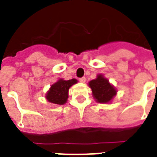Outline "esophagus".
<instances>
[{
	"instance_id": "1",
	"label": "esophagus",
	"mask_w": 157,
	"mask_h": 157,
	"mask_svg": "<svg viewBox=\"0 0 157 157\" xmlns=\"http://www.w3.org/2000/svg\"><path fill=\"white\" fill-rule=\"evenodd\" d=\"M79 81L81 82H86V78L85 77H82V78H79Z\"/></svg>"
}]
</instances>
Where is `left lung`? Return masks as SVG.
Wrapping results in <instances>:
<instances>
[{"label": "left lung", "instance_id": "left-lung-1", "mask_svg": "<svg viewBox=\"0 0 157 157\" xmlns=\"http://www.w3.org/2000/svg\"><path fill=\"white\" fill-rule=\"evenodd\" d=\"M89 87L92 88V96L99 103H108L116 95V90L103 75H98L96 79L90 81Z\"/></svg>", "mask_w": 157, "mask_h": 157}]
</instances>
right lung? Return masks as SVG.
Wrapping results in <instances>:
<instances>
[{
	"label": "right lung",
	"mask_w": 157,
	"mask_h": 157,
	"mask_svg": "<svg viewBox=\"0 0 157 157\" xmlns=\"http://www.w3.org/2000/svg\"><path fill=\"white\" fill-rule=\"evenodd\" d=\"M77 79L75 78L70 80L59 79L50 87L49 91L46 95L47 100L49 102L57 105H64L69 98L68 92L70 87L72 85L77 83Z\"/></svg>",
	"instance_id": "obj_1"
}]
</instances>
